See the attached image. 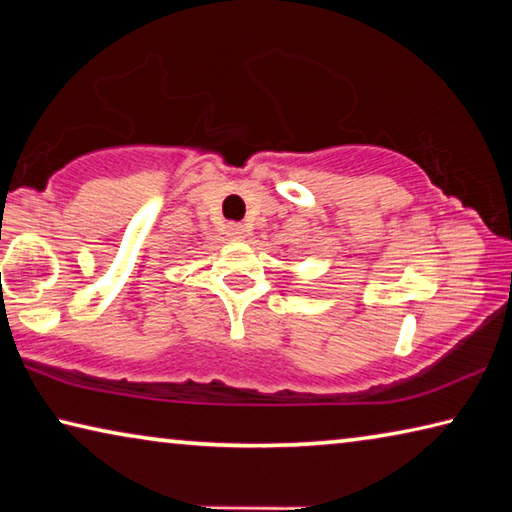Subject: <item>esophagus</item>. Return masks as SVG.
<instances>
[{
  "mask_svg": "<svg viewBox=\"0 0 512 512\" xmlns=\"http://www.w3.org/2000/svg\"><path fill=\"white\" fill-rule=\"evenodd\" d=\"M228 237H232V239H241L244 237V228H241V225H228Z\"/></svg>",
  "mask_w": 512,
  "mask_h": 512,
  "instance_id": "34e87169",
  "label": "esophagus"
}]
</instances>
